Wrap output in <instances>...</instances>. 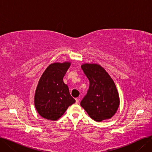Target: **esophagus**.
<instances>
[{"label": "esophagus", "mask_w": 152, "mask_h": 152, "mask_svg": "<svg viewBox=\"0 0 152 152\" xmlns=\"http://www.w3.org/2000/svg\"><path fill=\"white\" fill-rule=\"evenodd\" d=\"M79 98L77 97L76 99V104H77V103H79Z\"/></svg>", "instance_id": "34e87169"}]
</instances>
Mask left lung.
<instances>
[{
    "mask_svg": "<svg viewBox=\"0 0 152 152\" xmlns=\"http://www.w3.org/2000/svg\"><path fill=\"white\" fill-rule=\"evenodd\" d=\"M81 68L89 80V87L81 106L95 121L111 118L119 105L118 92L113 79L97 64L86 63Z\"/></svg>",
    "mask_w": 152,
    "mask_h": 152,
    "instance_id": "obj_1",
    "label": "left lung"
}]
</instances>
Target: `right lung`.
Listing matches in <instances>:
<instances>
[{
  "mask_svg": "<svg viewBox=\"0 0 152 152\" xmlns=\"http://www.w3.org/2000/svg\"><path fill=\"white\" fill-rule=\"evenodd\" d=\"M69 66V62L51 64L40 79L35 93L34 105L39 114L45 119L57 120L76 102L63 81Z\"/></svg>",
  "mask_w": 152,
  "mask_h": 152,
  "instance_id": "1",
  "label": "right lung"
}]
</instances>
